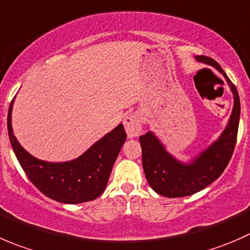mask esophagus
<instances>
[{"label": "esophagus", "instance_id": "obj_1", "mask_svg": "<svg viewBox=\"0 0 250 250\" xmlns=\"http://www.w3.org/2000/svg\"><path fill=\"white\" fill-rule=\"evenodd\" d=\"M124 126L128 138L138 137L141 135V131H142L140 115L136 114V113H131V114L126 115L124 119Z\"/></svg>", "mask_w": 250, "mask_h": 250}]
</instances>
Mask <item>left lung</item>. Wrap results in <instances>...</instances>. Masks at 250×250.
I'll use <instances>...</instances> for the list:
<instances>
[{
  "mask_svg": "<svg viewBox=\"0 0 250 250\" xmlns=\"http://www.w3.org/2000/svg\"><path fill=\"white\" fill-rule=\"evenodd\" d=\"M196 59L214 66L224 75L233 93V109L229 124L220 137L189 163L180 162L167 153L164 145L152 131L141 136L142 164L148 184L158 194L167 198L191 196L209 186L226 169L236 146L241 114V102L236 86L214 59L206 56H197Z\"/></svg>",
  "mask_w": 250,
  "mask_h": 250,
  "instance_id": "8db88e82",
  "label": "left lung"
}]
</instances>
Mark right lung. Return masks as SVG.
<instances>
[{"mask_svg": "<svg viewBox=\"0 0 250 250\" xmlns=\"http://www.w3.org/2000/svg\"><path fill=\"white\" fill-rule=\"evenodd\" d=\"M12 108L13 101L7 117L9 141L19 164L36 188L48 198L65 204L85 203L103 193L126 140L124 125H118L76 159L51 163L33 157L17 141L12 128Z\"/></svg>", "mask_w": 250, "mask_h": 250, "instance_id": "1", "label": "right lung"}]
</instances>
